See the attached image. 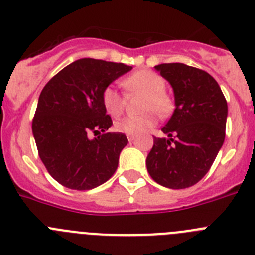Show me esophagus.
<instances>
[{
    "instance_id": "1",
    "label": "esophagus",
    "mask_w": 255,
    "mask_h": 255,
    "mask_svg": "<svg viewBox=\"0 0 255 255\" xmlns=\"http://www.w3.org/2000/svg\"><path fill=\"white\" fill-rule=\"evenodd\" d=\"M127 138H128V141L132 142V141H134V135H133V134H127Z\"/></svg>"
}]
</instances>
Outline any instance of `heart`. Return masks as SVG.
I'll use <instances>...</instances> for the list:
<instances>
[{
    "label": "heart",
    "mask_w": 255,
    "mask_h": 255,
    "mask_svg": "<svg viewBox=\"0 0 255 255\" xmlns=\"http://www.w3.org/2000/svg\"><path fill=\"white\" fill-rule=\"evenodd\" d=\"M122 85L127 92L143 94L141 111L143 114L137 117H125L114 123L117 132L127 134H141L156 125V112L166 116L172 109V99L165 92L166 82L161 75L151 70H138L122 80ZM102 104L107 114L118 117L125 109V98L113 87H107L102 93Z\"/></svg>",
    "instance_id": "heart-1"
}]
</instances>
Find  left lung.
Masks as SVG:
<instances>
[{"mask_svg": "<svg viewBox=\"0 0 255 255\" xmlns=\"http://www.w3.org/2000/svg\"><path fill=\"white\" fill-rule=\"evenodd\" d=\"M157 71L171 84L175 111L153 139L147 171L157 184L186 189L208 173L225 139L228 104L210 74L182 63L160 64Z\"/></svg>", "mask_w": 255, "mask_h": 255, "instance_id": "8db88e82", "label": "left lung"}]
</instances>
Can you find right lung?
Segmentation results:
<instances>
[{"instance_id": "right-lung-1", "label": "right lung", "mask_w": 255, "mask_h": 255, "mask_svg": "<svg viewBox=\"0 0 255 255\" xmlns=\"http://www.w3.org/2000/svg\"><path fill=\"white\" fill-rule=\"evenodd\" d=\"M132 70L122 63L84 58L69 64L47 82L37 102L32 133L47 172L73 190H90L108 181L128 143L102 104V93ZM92 132L98 137L90 140Z\"/></svg>"}]
</instances>
